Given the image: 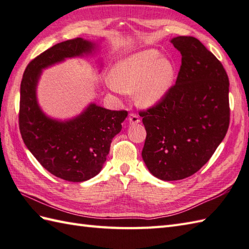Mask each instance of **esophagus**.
I'll use <instances>...</instances> for the list:
<instances>
[{
  "instance_id": "34e87169",
  "label": "esophagus",
  "mask_w": 249,
  "mask_h": 249,
  "mask_svg": "<svg viewBox=\"0 0 249 249\" xmlns=\"http://www.w3.org/2000/svg\"><path fill=\"white\" fill-rule=\"evenodd\" d=\"M140 121H141V119H140V116L139 115L133 114V113H131L129 115V123H130V124H139Z\"/></svg>"
}]
</instances>
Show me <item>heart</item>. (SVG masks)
<instances>
[{
    "mask_svg": "<svg viewBox=\"0 0 249 249\" xmlns=\"http://www.w3.org/2000/svg\"><path fill=\"white\" fill-rule=\"evenodd\" d=\"M175 76L174 63L157 50L147 49L118 60L109 72V83L120 92L134 91L137 104L151 107L166 97Z\"/></svg>",
    "mask_w": 249,
    "mask_h": 249,
    "instance_id": "b5f03b06",
    "label": "heart"
}]
</instances>
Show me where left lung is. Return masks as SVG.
<instances>
[{
    "mask_svg": "<svg viewBox=\"0 0 249 249\" xmlns=\"http://www.w3.org/2000/svg\"><path fill=\"white\" fill-rule=\"evenodd\" d=\"M170 42L182 55L176 84L161 102L140 112L147 132L142 160L164 181L197 173L223 142L230 119L229 79L222 63L195 37Z\"/></svg>",
    "mask_w": 249,
    "mask_h": 249,
    "instance_id": "left-lung-1",
    "label": "left lung"
}]
</instances>
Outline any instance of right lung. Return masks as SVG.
Masks as SVG:
<instances>
[{
  "mask_svg": "<svg viewBox=\"0 0 249 249\" xmlns=\"http://www.w3.org/2000/svg\"><path fill=\"white\" fill-rule=\"evenodd\" d=\"M96 42L83 38L59 42L38 55L27 67L20 87L19 128L22 140L43 168L70 182L89 180L100 173L115 135L128 116L90 103L75 117L58 120L43 113L37 100L42 70L66 58L96 51Z\"/></svg>",
  "mask_w": 249,
  "mask_h": 249,
  "instance_id": "add662e5",
  "label": "right lung"
}]
</instances>
